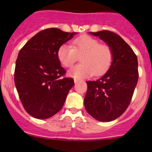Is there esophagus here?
<instances>
[{
    "instance_id": "obj_1",
    "label": "esophagus",
    "mask_w": 152,
    "mask_h": 152,
    "mask_svg": "<svg viewBox=\"0 0 152 152\" xmlns=\"http://www.w3.org/2000/svg\"><path fill=\"white\" fill-rule=\"evenodd\" d=\"M74 81H75V84H77V83H78L80 80H77V79H75V80H74Z\"/></svg>"
}]
</instances>
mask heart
Returning <instances> with one entry per match:
<instances>
[{"label": "heart", "instance_id": "1", "mask_svg": "<svg viewBox=\"0 0 152 152\" xmlns=\"http://www.w3.org/2000/svg\"><path fill=\"white\" fill-rule=\"evenodd\" d=\"M80 64L68 72L71 77L76 79L85 78L105 73L113 61V52L110 47L88 35L79 36L72 41V46L62 44L57 52L58 59L63 66L71 68L80 56Z\"/></svg>", "mask_w": 152, "mask_h": 152}]
</instances>
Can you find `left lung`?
<instances>
[{
    "mask_svg": "<svg viewBox=\"0 0 152 152\" xmlns=\"http://www.w3.org/2000/svg\"><path fill=\"white\" fill-rule=\"evenodd\" d=\"M90 34L98 36L110 47L113 61L100 78L87 81L84 107L98 121L110 122L121 116L129 105L139 79L138 59L119 35L108 30Z\"/></svg>",
    "mask_w": 152,
    "mask_h": 152,
    "instance_id": "left-lung-1",
    "label": "left lung"
}]
</instances>
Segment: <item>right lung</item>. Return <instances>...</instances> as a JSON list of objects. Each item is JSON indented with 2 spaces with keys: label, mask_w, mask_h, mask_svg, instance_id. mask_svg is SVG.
<instances>
[{
  "label": "right lung",
  "mask_w": 152,
  "mask_h": 152,
  "mask_svg": "<svg viewBox=\"0 0 152 152\" xmlns=\"http://www.w3.org/2000/svg\"><path fill=\"white\" fill-rule=\"evenodd\" d=\"M77 33L57 28L44 29L20 49L16 61L14 82L26 112L36 119H48L64 105L74 80L61 77L65 70L58 59V49Z\"/></svg>",
  "instance_id": "add662e5"
}]
</instances>
